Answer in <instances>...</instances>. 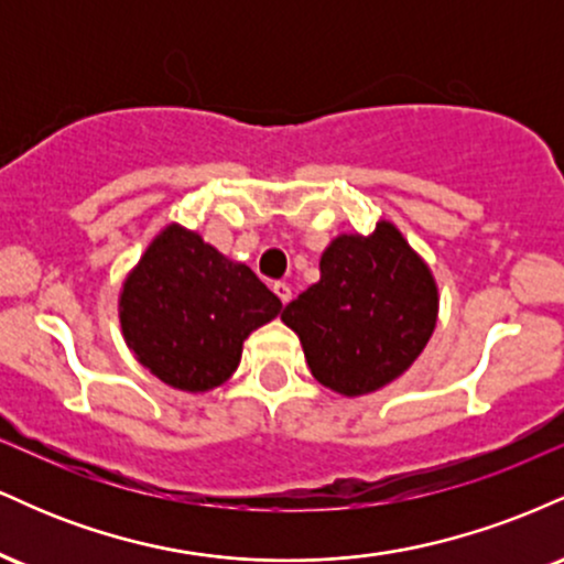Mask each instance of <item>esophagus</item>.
Returning a JSON list of instances; mask_svg holds the SVG:
<instances>
[{
    "label": "esophagus",
    "mask_w": 564,
    "mask_h": 564,
    "mask_svg": "<svg viewBox=\"0 0 564 564\" xmlns=\"http://www.w3.org/2000/svg\"><path fill=\"white\" fill-rule=\"evenodd\" d=\"M273 291H275V296H278V300H281L283 304H286V302L291 300V286H289V283L278 281V283H273Z\"/></svg>",
    "instance_id": "1"
}]
</instances>
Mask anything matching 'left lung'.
I'll return each mask as SVG.
<instances>
[{
    "instance_id": "obj_1",
    "label": "left lung",
    "mask_w": 564,
    "mask_h": 564,
    "mask_svg": "<svg viewBox=\"0 0 564 564\" xmlns=\"http://www.w3.org/2000/svg\"><path fill=\"white\" fill-rule=\"evenodd\" d=\"M430 264L390 219L371 232H339L321 254V281L283 307L313 377L360 398L403 377L437 326Z\"/></svg>"
}]
</instances>
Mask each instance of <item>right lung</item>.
Returning a JSON list of instances; mask_svg holds the SVG:
<instances>
[{
	"label": "right lung",
	"mask_w": 564,
	"mask_h": 564,
	"mask_svg": "<svg viewBox=\"0 0 564 564\" xmlns=\"http://www.w3.org/2000/svg\"><path fill=\"white\" fill-rule=\"evenodd\" d=\"M281 307L251 268L177 223L148 243L119 291L121 334L138 364L191 394L228 381L249 334Z\"/></svg>",
	"instance_id": "add662e5"
}]
</instances>
